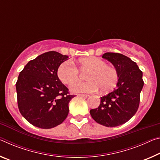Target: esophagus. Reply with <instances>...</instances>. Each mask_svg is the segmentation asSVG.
Listing matches in <instances>:
<instances>
[{"label":"esophagus","instance_id":"1","mask_svg":"<svg viewBox=\"0 0 160 160\" xmlns=\"http://www.w3.org/2000/svg\"><path fill=\"white\" fill-rule=\"evenodd\" d=\"M78 95L81 98H87L88 97V95H85V94H78Z\"/></svg>","mask_w":160,"mask_h":160}]
</instances>
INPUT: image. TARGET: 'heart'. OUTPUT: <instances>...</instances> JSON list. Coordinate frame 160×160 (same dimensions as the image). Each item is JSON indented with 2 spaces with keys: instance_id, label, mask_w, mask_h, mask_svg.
<instances>
[{
  "instance_id": "1",
  "label": "heart",
  "mask_w": 160,
  "mask_h": 160,
  "mask_svg": "<svg viewBox=\"0 0 160 160\" xmlns=\"http://www.w3.org/2000/svg\"><path fill=\"white\" fill-rule=\"evenodd\" d=\"M76 64L80 70H89L85 77L88 81L74 82L79 78L80 72L69 60L62 62L58 68V76L62 83L70 85L74 82L70 86V90L73 92H92L97 91L98 88L102 92H106L113 90L118 84V70L100 58H81Z\"/></svg>"
}]
</instances>
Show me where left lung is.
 Masks as SVG:
<instances>
[{
    "instance_id": "left-lung-1",
    "label": "left lung",
    "mask_w": 160,
    "mask_h": 160,
    "mask_svg": "<svg viewBox=\"0 0 160 160\" xmlns=\"http://www.w3.org/2000/svg\"><path fill=\"white\" fill-rule=\"evenodd\" d=\"M102 58L118 70V82L112 92L101 98L99 107L90 112L96 122L113 128L127 122L138 111L144 85L142 72L136 62L120 53L106 52Z\"/></svg>"
}]
</instances>
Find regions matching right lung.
<instances>
[{"instance_id":"1","label":"right lung","mask_w":160,"mask_h":160,"mask_svg":"<svg viewBox=\"0 0 160 160\" xmlns=\"http://www.w3.org/2000/svg\"><path fill=\"white\" fill-rule=\"evenodd\" d=\"M68 56L49 51L28 62L16 84L18 106L28 122L50 129L60 125L69 112L68 104L74 95L58 77V68Z\"/></svg>"}]
</instances>
